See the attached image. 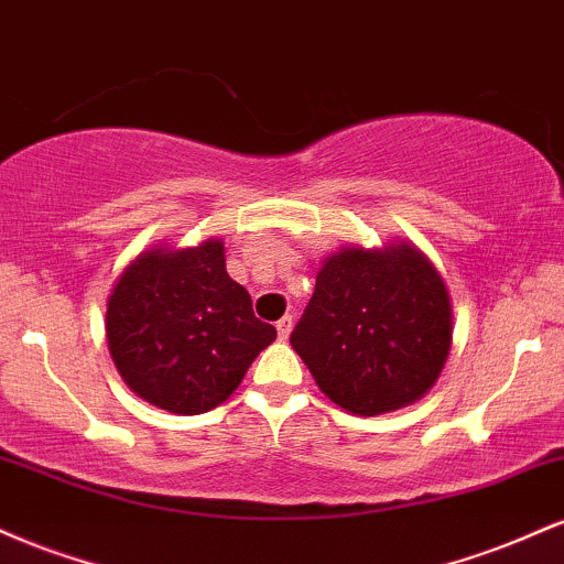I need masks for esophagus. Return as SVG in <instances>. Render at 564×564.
Here are the masks:
<instances>
[{"instance_id": "34e87169", "label": "esophagus", "mask_w": 564, "mask_h": 564, "mask_svg": "<svg viewBox=\"0 0 564 564\" xmlns=\"http://www.w3.org/2000/svg\"><path fill=\"white\" fill-rule=\"evenodd\" d=\"M291 326H294V321H291V315H283V318L275 323V328H278V336H281V339H289V334H291Z\"/></svg>"}]
</instances>
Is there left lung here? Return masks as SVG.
I'll return each instance as SVG.
<instances>
[{"mask_svg":"<svg viewBox=\"0 0 564 564\" xmlns=\"http://www.w3.org/2000/svg\"><path fill=\"white\" fill-rule=\"evenodd\" d=\"M453 345L448 286L411 241L339 246L323 260L291 347L332 403L355 416L413 405Z\"/></svg>","mask_w":564,"mask_h":564,"instance_id":"obj_1","label":"left lung"}]
</instances>
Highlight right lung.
Returning a JSON list of instances; mask_svg holds the SVG:
<instances>
[{
  "label": "right lung",
  "instance_id": "add662e5",
  "mask_svg": "<svg viewBox=\"0 0 564 564\" xmlns=\"http://www.w3.org/2000/svg\"><path fill=\"white\" fill-rule=\"evenodd\" d=\"M275 328L225 268V241L153 243L116 278L106 339L116 371L145 403L196 416L230 398Z\"/></svg>",
  "mask_w": 564,
  "mask_h": 564
}]
</instances>
